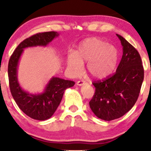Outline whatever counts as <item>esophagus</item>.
Returning a JSON list of instances; mask_svg holds the SVG:
<instances>
[{"label":"esophagus","instance_id":"34e87169","mask_svg":"<svg viewBox=\"0 0 151 151\" xmlns=\"http://www.w3.org/2000/svg\"><path fill=\"white\" fill-rule=\"evenodd\" d=\"M84 83H85V82L83 81V80H80V81H78L76 84H77L78 86H82L83 84H84Z\"/></svg>","mask_w":151,"mask_h":151}]
</instances>
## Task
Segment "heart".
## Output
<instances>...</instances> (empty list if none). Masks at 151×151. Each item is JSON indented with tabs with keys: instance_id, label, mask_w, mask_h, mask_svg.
Returning a JSON list of instances; mask_svg holds the SVG:
<instances>
[{
	"instance_id": "b5f03b06",
	"label": "heart",
	"mask_w": 151,
	"mask_h": 151,
	"mask_svg": "<svg viewBox=\"0 0 151 151\" xmlns=\"http://www.w3.org/2000/svg\"><path fill=\"white\" fill-rule=\"evenodd\" d=\"M117 60L116 47L102 39L92 37L80 42L75 53L68 55L67 69L70 75L76 77L81 74L83 64L86 63L88 73L95 79H102L113 71Z\"/></svg>"
}]
</instances>
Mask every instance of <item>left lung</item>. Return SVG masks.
<instances>
[{"label": "left lung", "mask_w": 151, "mask_h": 151, "mask_svg": "<svg viewBox=\"0 0 151 151\" xmlns=\"http://www.w3.org/2000/svg\"><path fill=\"white\" fill-rule=\"evenodd\" d=\"M116 35L123 49L120 63L114 75L93 83L96 91L89 102L93 113L105 121L119 118L131 110L144 80V68L138 51L122 36Z\"/></svg>", "instance_id": "left-lung-1"}]
</instances>
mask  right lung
<instances>
[{
  "mask_svg": "<svg viewBox=\"0 0 151 151\" xmlns=\"http://www.w3.org/2000/svg\"><path fill=\"white\" fill-rule=\"evenodd\" d=\"M59 34L49 32L36 34L25 39L16 47L8 64V77L12 97L22 112L31 118L46 120L52 117L60 104L65 91L72 87L75 82L58 77H52L39 93H29L20 85L18 80V67L24 49L33 47H47Z\"/></svg>",
  "mask_w": 151,
  "mask_h": 151,
  "instance_id": "right-lung-1",
  "label": "right lung"
}]
</instances>
